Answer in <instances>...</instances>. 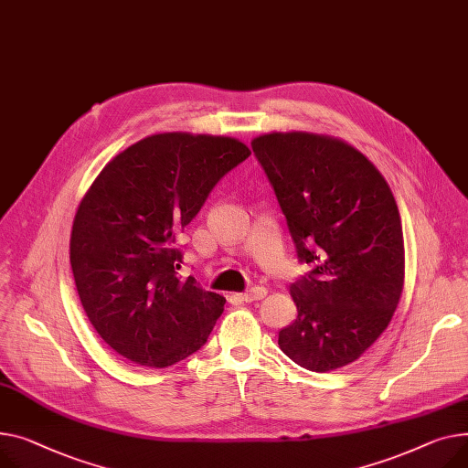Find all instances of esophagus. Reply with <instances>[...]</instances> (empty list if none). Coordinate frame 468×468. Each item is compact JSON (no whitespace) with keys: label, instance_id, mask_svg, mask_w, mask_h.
Segmentation results:
<instances>
[{"label":"esophagus","instance_id":"esophagus-1","mask_svg":"<svg viewBox=\"0 0 468 468\" xmlns=\"http://www.w3.org/2000/svg\"><path fill=\"white\" fill-rule=\"evenodd\" d=\"M265 295H267V290H265L263 286H256V288H252V290H248V292L240 293L239 297H240V301H246V303H254V301H260V299H263Z\"/></svg>","mask_w":468,"mask_h":468}]
</instances>
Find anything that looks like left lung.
<instances>
[{
    "label": "left lung",
    "mask_w": 468,
    "mask_h": 468,
    "mask_svg": "<svg viewBox=\"0 0 468 468\" xmlns=\"http://www.w3.org/2000/svg\"><path fill=\"white\" fill-rule=\"evenodd\" d=\"M252 150L299 261L314 267L290 286L297 320L278 333V346L314 372L350 365L386 331L402 293L395 197L375 164L336 137L272 132Z\"/></svg>",
    "instance_id": "1"
}]
</instances>
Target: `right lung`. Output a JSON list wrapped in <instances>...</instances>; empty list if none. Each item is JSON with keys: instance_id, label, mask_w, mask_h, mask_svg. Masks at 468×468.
I'll list each match as a JSON object with an SVG mask.
<instances>
[{"instance_id": "add662e5", "label": "right lung", "mask_w": 468, "mask_h": 468, "mask_svg": "<svg viewBox=\"0 0 468 468\" xmlns=\"http://www.w3.org/2000/svg\"><path fill=\"white\" fill-rule=\"evenodd\" d=\"M248 155L233 137L158 133L120 152L90 186L73 220L71 269L90 324L122 357L164 368L207 342L226 299L178 276L173 244Z\"/></svg>"}]
</instances>
